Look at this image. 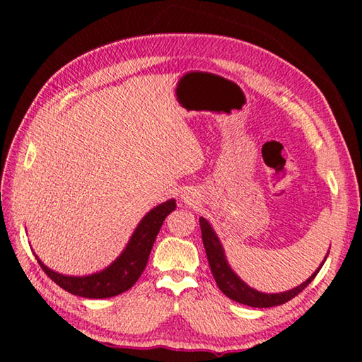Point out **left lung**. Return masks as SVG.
Wrapping results in <instances>:
<instances>
[{
	"label": "left lung",
	"instance_id": "left-lung-1",
	"mask_svg": "<svg viewBox=\"0 0 362 362\" xmlns=\"http://www.w3.org/2000/svg\"><path fill=\"white\" fill-rule=\"evenodd\" d=\"M199 226H201V235H203V244L206 249L207 262H209L211 272L214 274V279H216L218 289L222 291L228 298L235 300V302L247 305V306H254V308H269V306H278L289 302V300L298 296V293L316 278L317 272H320L321 267L324 265V262L327 259L326 257L324 262L321 263V267L317 268L303 284L297 286L296 289L281 292V293H263L252 289V287H249L246 283H243V281L233 273V269L228 267V263L225 260L222 244H220L216 233H214V230L211 228L209 222L201 217Z\"/></svg>",
	"mask_w": 362,
	"mask_h": 362
}]
</instances>
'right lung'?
Segmentation results:
<instances>
[{
  "instance_id": "obj_1",
  "label": "right lung",
  "mask_w": 362,
  "mask_h": 362,
  "mask_svg": "<svg viewBox=\"0 0 362 362\" xmlns=\"http://www.w3.org/2000/svg\"><path fill=\"white\" fill-rule=\"evenodd\" d=\"M177 207L175 199H169L166 203L159 204L150 211L139 223L137 230L134 231L129 244L118 259L112 265L100 273L90 274V276H64L52 269H49L40 259H36L49 278L54 283L62 287L73 296L86 298H108L119 296L137 283L140 274L144 273L148 262L153 244L156 235L161 230V225L170 212Z\"/></svg>"
}]
</instances>
